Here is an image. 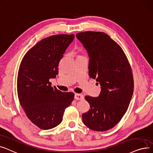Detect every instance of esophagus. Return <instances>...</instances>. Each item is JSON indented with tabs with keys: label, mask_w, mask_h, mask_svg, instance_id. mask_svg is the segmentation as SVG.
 <instances>
[{
	"label": "esophagus",
	"mask_w": 153,
	"mask_h": 153,
	"mask_svg": "<svg viewBox=\"0 0 153 153\" xmlns=\"http://www.w3.org/2000/svg\"><path fill=\"white\" fill-rule=\"evenodd\" d=\"M84 98V97L82 94H78L76 93L75 94V99L77 100H83Z\"/></svg>",
	"instance_id": "esophagus-1"
}]
</instances>
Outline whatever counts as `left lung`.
<instances>
[{"mask_svg":"<svg viewBox=\"0 0 153 153\" xmlns=\"http://www.w3.org/2000/svg\"><path fill=\"white\" fill-rule=\"evenodd\" d=\"M90 58L88 74L101 86L98 97L86 96L90 105L82 114L84 125L97 131L113 128L126 112L131 100L134 80L131 68L121 47L104 32L76 35Z\"/></svg>","mask_w":153,"mask_h":153,"instance_id":"1","label":"left lung"}]
</instances>
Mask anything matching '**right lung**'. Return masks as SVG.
<instances>
[{
	"label": "right lung",
	"instance_id": "1",
	"mask_svg": "<svg viewBox=\"0 0 153 153\" xmlns=\"http://www.w3.org/2000/svg\"><path fill=\"white\" fill-rule=\"evenodd\" d=\"M74 37V34L50 36L29 50L21 62L18 98L27 118L40 129L59 125L74 100V93L62 92L49 80L59 74V62Z\"/></svg>",
	"mask_w": 153,
	"mask_h": 153
}]
</instances>
